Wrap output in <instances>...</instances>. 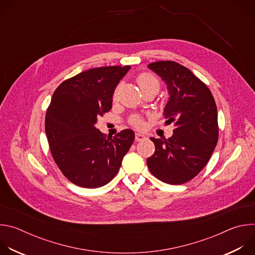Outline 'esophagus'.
Returning <instances> with one entry per match:
<instances>
[{
	"label": "esophagus",
	"mask_w": 255,
	"mask_h": 255,
	"mask_svg": "<svg viewBox=\"0 0 255 255\" xmlns=\"http://www.w3.org/2000/svg\"><path fill=\"white\" fill-rule=\"evenodd\" d=\"M145 138H146V137H145L143 134H141V133H136L135 134V141H142V140H144Z\"/></svg>",
	"instance_id": "1"
}]
</instances>
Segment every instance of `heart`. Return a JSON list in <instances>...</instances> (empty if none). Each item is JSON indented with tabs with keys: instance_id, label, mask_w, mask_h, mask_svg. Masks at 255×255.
<instances>
[{
	"instance_id": "heart-1",
	"label": "heart",
	"mask_w": 255,
	"mask_h": 255,
	"mask_svg": "<svg viewBox=\"0 0 255 255\" xmlns=\"http://www.w3.org/2000/svg\"><path fill=\"white\" fill-rule=\"evenodd\" d=\"M136 82L139 86V88L141 89L142 92L146 91L148 89H159V81L158 79L150 74V72H141V74L138 75L137 79H136ZM119 91H120V85H118L115 89H114V92H113V95H112V99L113 101H116L118 99V96H119ZM130 123L132 126L136 127V128H141L143 126V122H142V119L139 117V116H133L131 119H130Z\"/></svg>"
}]
</instances>
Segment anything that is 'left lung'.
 I'll return each mask as SVG.
<instances>
[{
  "instance_id": "1",
  "label": "left lung",
  "mask_w": 255,
  "mask_h": 255,
  "mask_svg": "<svg viewBox=\"0 0 255 255\" xmlns=\"http://www.w3.org/2000/svg\"><path fill=\"white\" fill-rule=\"evenodd\" d=\"M148 67L167 85L169 100L163 114L165 123H173L175 128L168 139L150 138L155 151L147 165L163 183L185 184L205 167L217 145L216 103L209 88L186 66L166 60Z\"/></svg>"
}]
</instances>
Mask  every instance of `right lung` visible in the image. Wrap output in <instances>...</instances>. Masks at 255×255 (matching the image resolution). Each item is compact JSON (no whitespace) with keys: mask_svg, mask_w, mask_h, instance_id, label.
<instances>
[{"mask_svg":"<svg viewBox=\"0 0 255 255\" xmlns=\"http://www.w3.org/2000/svg\"><path fill=\"white\" fill-rule=\"evenodd\" d=\"M130 65L95 67L62 82L54 91L45 116L52 157L72 184L96 189L119 171L134 141L130 129L113 138L96 127L112 108V95Z\"/></svg>","mask_w":255,"mask_h":255,"instance_id":"right-lung-1","label":"right lung"}]
</instances>
